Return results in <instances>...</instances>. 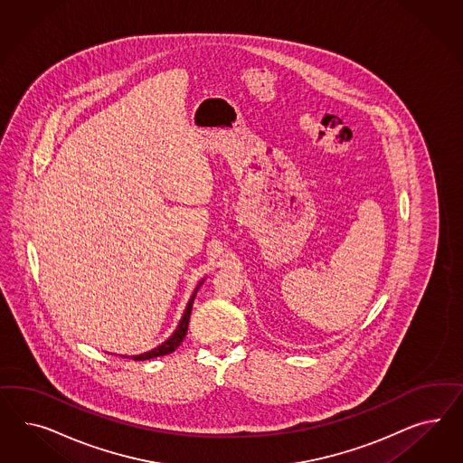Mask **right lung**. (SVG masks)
<instances>
[{
  "mask_svg": "<svg viewBox=\"0 0 463 463\" xmlns=\"http://www.w3.org/2000/svg\"><path fill=\"white\" fill-rule=\"evenodd\" d=\"M202 283H203V280L198 281V285H196L195 290H194V294L190 297V300H188V304H186V308H184V312H183L180 323L176 326L175 333H173L165 343H161L159 346H156V348H153L151 351L140 353V354H132V356L120 354V356H122V358H132V360H136V362H144V360H151V358H156V356H165V354H169V353H173V351L176 350V348L182 345L184 336H186L188 323H190V314H192V307H194V300H195L196 292H198V288H200Z\"/></svg>",
  "mask_w": 463,
  "mask_h": 463,
  "instance_id": "1",
  "label": "right lung"
}]
</instances>
